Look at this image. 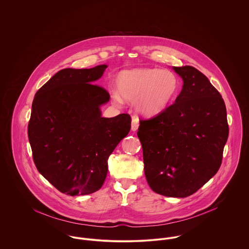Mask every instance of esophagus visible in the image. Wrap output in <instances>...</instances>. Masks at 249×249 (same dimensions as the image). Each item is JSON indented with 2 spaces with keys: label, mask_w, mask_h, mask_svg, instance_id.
Instances as JSON below:
<instances>
[{
  "label": "esophagus",
  "mask_w": 249,
  "mask_h": 249,
  "mask_svg": "<svg viewBox=\"0 0 249 249\" xmlns=\"http://www.w3.org/2000/svg\"><path fill=\"white\" fill-rule=\"evenodd\" d=\"M139 127V119L138 118H133L131 121V130L136 131Z\"/></svg>",
  "instance_id": "1"
}]
</instances>
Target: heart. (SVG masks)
I'll return each mask as SVG.
<instances>
[{
    "label": "heart",
    "instance_id": "heart-1",
    "mask_svg": "<svg viewBox=\"0 0 249 249\" xmlns=\"http://www.w3.org/2000/svg\"><path fill=\"white\" fill-rule=\"evenodd\" d=\"M118 91L111 93L117 106L124 100L134 102L142 115L152 116L163 112L176 100L180 81L174 71L159 68H136L121 71L117 77Z\"/></svg>",
    "mask_w": 249,
    "mask_h": 249
}]
</instances>
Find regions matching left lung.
I'll return each instance as SVG.
<instances>
[{"label": "left lung", "instance_id": "1", "mask_svg": "<svg viewBox=\"0 0 249 249\" xmlns=\"http://www.w3.org/2000/svg\"><path fill=\"white\" fill-rule=\"evenodd\" d=\"M173 69L183 80L180 94L157 116L140 120L137 135L151 190L186 197L218 171L229 127L223 99L209 79L192 66Z\"/></svg>", "mask_w": 249, "mask_h": 249}]
</instances>
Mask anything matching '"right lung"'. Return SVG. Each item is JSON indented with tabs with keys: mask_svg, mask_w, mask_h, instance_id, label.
<instances>
[{
	"mask_svg": "<svg viewBox=\"0 0 249 249\" xmlns=\"http://www.w3.org/2000/svg\"><path fill=\"white\" fill-rule=\"evenodd\" d=\"M107 68H66L36 92L28 126L38 172L68 196L100 190L107 160L129 132L131 118L120 114L104 118L101 107L110 96L96 85Z\"/></svg>",
	"mask_w": 249,
	"mask_h": 249,
	"instance_id": "1",
	"label": "right lung"
}]
</instances>
